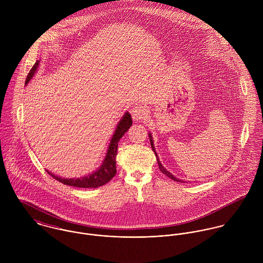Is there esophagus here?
<instances>
[{
  "instance_id": "34e87169",
  "label": "esophagus",
  "mask_w": 263,
  "mask_h": 263,
  "mask_svg": "<svg viewBox=\"0 0 263 263\" xmlns=\"http://www.w3.org/2000/svg\"><path fill=\"white\" fill-rule=\"evenodd\" d=\"M130 114L136 121L144 120L147 116V109L144 106L141 105H136L130 109Z\"/></svg>"
}]
</instances>
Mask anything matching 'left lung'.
I'll return each mask as SVG.
<instances>
[{
  "label": "left lung",
  "mask_w": 263,
  "mask_h": 263,
  "mask_svg": "<svg viewBox=\"0 0 263 263\" xmlns=\"http://www.w3.org/2000/svg\"><path fill=\"white\" fill-rule=\"evenodd\" d=\"M150 142H151V146H152V149H153V151L155 152V148H154V144H153V141H152V137H151L150 135ZM155 154H156V157H157V160H158V166H159V168H160V170L162 171V173H164L166 176H168L169 178H171L172 180H174V181H178V182H183L182 180H179V179H177L176 177H174L169 171H167L163 166H162V164L160 163V161H159V159H158V156H157V153L155 152Z\"/></svg>",
  "instance_id": "obj_1"
}]
</instances>
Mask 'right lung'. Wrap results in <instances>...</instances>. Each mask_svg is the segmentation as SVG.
Segmentation results:
<instances>
[{
	"label": "right lung",
	"instance_id": "right-lung-1",
	"mask_svg": "<svg viewBox=\"0 0 263 263\" xmlns=\"http://www.w3.org/2000/svg\"><path fill=\"white\" fill-rule=\"evenodd\" d=\"M38 62L35 63V65L32 67V69L30 70V72L28 73L25 84H28V82L31 80V78L34 75V73L36 72V69L38 67ZM133 124V119L132 116L128 112L125 113L124 116L122 117V119L119 121L114 135H113L110 145L108 147V151L106 153V157L104 159V162L102 164V166L93 174L89 175V176H85L82 178H70V179H65V178H61L58 177L55 175H53L52 173L48 172L47 173L53 177L55 180L62 182L63 184L66 185H70V186H75V187L80 188H97L106 184L107 182H109L113 177L116 174V154H117V147H118V142L119 140L123 137V135L128 130V128L130 127V125Z\"/></svg>",
	"mask_w": 263,
	"mask_h": 263
}]
</instances>
